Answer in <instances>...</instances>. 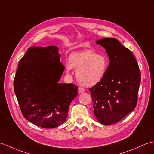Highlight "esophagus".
<instances>
[{
  "mask_svg": "<svg viewBox=\"0 0 154 154\" xmlns=\"http://www.w3.org/2000/svg\"><path fill=\"white\" fill-rule=\"evenodd\" d=\"M85 90L84 88H82V87L78 88V93H84V92H85Z\"/></svg>",
  "mask_w": 154,
  "mask_h": 154,
  "instance_id": "obj_1",
  "label": "esophagus"
}]
</instances>
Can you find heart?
Segmentation results:
<instances>
[{"instance_id":"heart-1","label":"heart","mask_w":154,"mask_h":154,"mask_svg":"<svg viewBox=\"0 0 154 154\" xmlns=\"http://www.w3.org/2000/svg\"><path fill=\"white\" fill-rule=\"evenodd\" d=\"M108 66V61L105 55L98 54L93 50H86L71 54L66 69L67 72L72 68L77 69L78 82L85 86H93L103 79Z\"/></svg>"}]
</instances>
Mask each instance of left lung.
I'll use <instances>...</instances> for the list:
<instances>
[{"instance_id": "1", "label": "left lung", "mask_w": 154, "mask_h": 154, "mask_svg": "<svg viewBox=\"0 0 154 154\" xmlns=\"http://www.w3.org/2000/svg\"><path fill=\"white\" fill-rule=\"evenodd\" d=\"M110 60L103 79L89 89L93 112L103 125L121 120L135 108L140 83V71L133 53L112 38L97 40Z\"/></svg>"}]
</instances>
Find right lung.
Segmentation results:
<instances>
[{
  "instance_id": "1",
  "label": "right lung",
  "mask_w": 154,
  "mask_h": 154,
  "mask_svg": "<svg viewBox=\"0 0 154 154\" xmlns=\"http://www.w3.org/2000/svg\"><path fill=\"white\" fill-rule=\"evenodd\" d=\"M64 70L57 46L31 47L19 61L14 91L28 121L49 129L65 122L78 87L58 83Z\"/></svg>"
}]
</instances>
